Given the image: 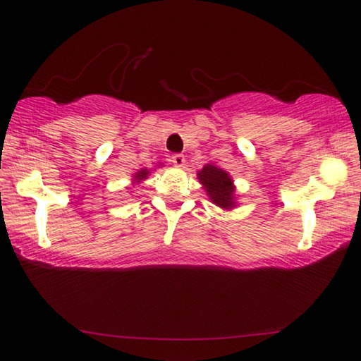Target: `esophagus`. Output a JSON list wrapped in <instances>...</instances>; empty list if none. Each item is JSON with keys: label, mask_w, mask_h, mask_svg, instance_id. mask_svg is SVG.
<instances>
[{"label": "esophagus", "mask_w": 361, "mask_h": 361, "mask_svg": "<svg viewBox=\"0 0 361 361\" xmlns=\"http://www.w3.org/2000/svg\"><path fill=\"white\" fill-rule=\"evenodd\" d=\"M171 162L176 167H182V166L185 164V157H184V154H174V156L171 157Z\"/></svg>", "instance_id": "34e87169"}]
</instances>
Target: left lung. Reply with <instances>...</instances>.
<instances>
[{
  "label": "left lung",
  "mask_w": 361,
  "mask_h": 361,
  "mask_svg": "<svg viewBox=\"0 0 361 361\" xmlns=\"http://www.w3.org/2000/svg\"><path fill=\"white\" fill-rule=\"evenodd\" d=\"M197 177L207 190V195L210 197V202H214L216 207L230 210L236 205L235 185L228 172L214 164H207L197 172Z\"/></svg>",
  "instance_id": "1"
}]
</instances>
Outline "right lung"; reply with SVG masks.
Returning a JSON list of instances; mask_svg holds the SVG:
<instances>
[{"instance_id": "right-lung-1", "label": "right lung", "mask_w": 361, "mask_h": 361, "mask_svg": "<svg viewBox=\"0 0 361 361\" xmlns=\"http://www.w3.org/2000/svg\"><path fill=\"white\" fill-rule=\"evenodd\" d=\"M147 176H149V171H147V169H141V171H137L136 174H135V182H141V180H145Z\"/></svg>"}]
</instances>
